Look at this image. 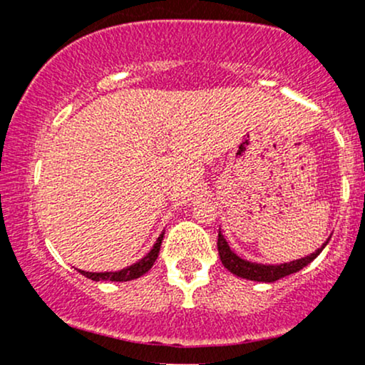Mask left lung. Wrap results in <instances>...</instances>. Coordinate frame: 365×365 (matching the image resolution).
<instances>
[{"label":"left lung","mask_w":365,"mask_h":365,"mask_svg":"<svg viewBox=\"0 0 365 365\" xmlns=\"http://www.w3.org/2000/svg\"><path fill=\"white\" fill-rule=\"evenodd\" d=\"M322 249H324V247L317 249L316 252L307 255V257L299 259V261L284 262V264H279V266H264V264L249 262L238 257L237 254H233L232 250H230V247L226 244L225 237L221 235V232L217 233V252H220V259L221 262H223V266L230 271V273L240 276V278H245V279H254V282L273 283L276 279L297 273V271H300L302 267L307 266L309 262H312L314 259L321 254Z\"/></svg>","instance_id":"obj_1"}]
</instances>
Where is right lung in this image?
<instances>
[{
  "mask_svg": "<svg viewBox=\"0 0 365 365\" xmlns=\"http://www.w3.org/2000/svg\"><path fill=\"white\" fill-rule=\"evenodd\" d=\"M163 237H165V232L159 235L158 242L154 244L153 249H150V252L145 255L144 259H140L139 262L132 264V266L125 267V269L115 271V273H110V271H106V273H87V271H81V269L78 271H81L83 276H87V278L92 279V282H130V279L139 278V276L148 273L150 267H153V264L156 262V259L159 255V249H161Z\"/></svg>",
  "mask_w": 365,
  "mask_h": 365,
  "instance_id": "obj_1",
  "label": "right lung"
}]
</instances>
